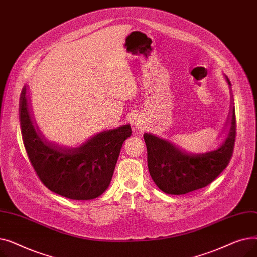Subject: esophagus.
Segmentation results:
<instances>
[{
	"label": "esophagus",
	"mask_w": 257,
	"mask_h": 257,
	"mask_svg": "<svg viewBox=\"0 0 257 257\" xmlns=\"http://www.w3.org/2000/svg\"><path fill=\"white\" fill-rule=\"evenodd\" d=\"M132 126H133L134 129H137V130H139V131H143V130H145L146 127H147V125H146V123H145V120L142 119V118H140V117L133 120Z\"/></svg>",
	"instance_id": "esophagus-1"
}]
</instances>
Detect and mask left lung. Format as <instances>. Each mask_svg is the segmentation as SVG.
I'll return each instance as SVG.
<instances>
[{
  "label": "left lung",
  "mask_w": 257,
  "mask_h": 257,
  "mask_svg": "<svg viewBox=\"0 0 257 257\" xmlns=\"http://www.w3.org/2000/svg\"><path fill=\"white\" fill-rule=\"evenodd\" d=\"M225 79L231 90L228 77ZM231 93V110L225 129L227 136L218 149L191 153L155 134L145 133L148 168L153 181L169 195H184L211 183L228 166L235 142V109Z\"/></svg>",
  "instance_id": "obj_1"
}]
</instances>
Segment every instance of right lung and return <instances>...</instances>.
I'll list each match as a JSON object with an SVG mask.
<instances>
[{
  "label": "right lung",
  "mask_w": 257,
  "mask_h": 257,
  "mask_svg": "<svg viewBox=\"0 0 257 257\" xmlns=\"http://www.w3.org/2000/svg\"><path fill=\"white\" fill-rule=\"evenodd\" d=\"M20 121L24 146L39 179L53 193L72 200H92L107 190L120 148L132 134L130 125H123L94 134L75 148L52 143L33 120L26 86Z\"/></svg>",
  "instance_id": "obj_1"
}]
</instances>
